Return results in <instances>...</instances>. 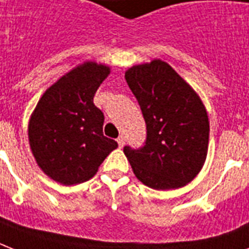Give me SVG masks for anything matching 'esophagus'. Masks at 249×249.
I'll return each mask as SVG.
<instances>
[{"instance_id": "1", "label": "esophagus", "mask_w": 249, "mask_h": 249, "mask_svg": "<svg viewBox=\"0 0 249 249\" xmlns=\"http://www.w3.org/2000/svg\"><path fill=\"white\" fill-rule=\"evenodd\" d=\"M117 143H119V146H120V147H123V146H124L125 144L124 136H120L119 138H117Z\"/></svg>"}]
</instances>
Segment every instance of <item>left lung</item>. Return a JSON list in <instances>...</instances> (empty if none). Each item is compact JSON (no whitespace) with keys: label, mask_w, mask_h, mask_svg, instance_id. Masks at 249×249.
Masks as SVG:
<instances>
[{"label":"left lung","mask_w":249,"mask_h":249,"mask_svg":"<svg viewBox=\"0 0 249 249\" xmlns=\"http://www.w3.org/2000/svg\"><path fill=\"white\" fill-rule=\"evenodd\" d=\"M125 79L146 121L143 146L124 147L136 177L155 190L185 186L208 151L209 121L200 98L163 60L129 68Z\"/></svg>","instance_id":"1"}]
</instances>
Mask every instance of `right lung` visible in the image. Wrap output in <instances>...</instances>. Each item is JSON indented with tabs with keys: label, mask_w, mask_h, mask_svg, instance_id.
I'll return each instance as SVG.
<instances>
[{
	"label": "right lung",
	"mask_w": 249,
	"mask_h": 249,
	"mask_svg": "<svg viewBox=\"0 0 249 249\" xmlns=\"http://www.w3.org/2000/svg\"><path fill=\"white\" fill-rule=\"evenodd\" d=\"M109 68L86 62L50 86L32 113L29 144L37 164L63 185L91 178L116 141L103 136L105 115L93 103Z\"/></svg>",
	"instance_id": "1"
}]
</instances>
